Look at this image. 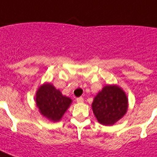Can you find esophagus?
I'll return each mask as SVG.
<instances>
[{
	"instance_id": "1",
	"label": "esophagus",
	"mask_w": 157,
	"mask_h": 157,
	"mask_svg": "<svg viewBox=\"0 0 157 157\" xmlns=\"http://www.w3.org/2000/svg\"><path fill=\"white\" fill-rule=\"evenodd\" d=\"M76 101H77V103H83L84 102V98L83 97H77L76 98Z\"/></svg>"
}]
</instances>
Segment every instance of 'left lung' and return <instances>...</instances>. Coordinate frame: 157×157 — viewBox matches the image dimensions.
<instances>
[{
	"mask_svg": "<svg viewBox=\"0 0 157 157\" xmlns=\"http://www.w3.org/2000/svg\"><path fill=\"white\" fill-rule=\"evenodd\" d=\"M92 108L100 123L113 125L126 113L128 99L120 87L107 85L96 96Z\"/></svg>",
	"mask_w": 157,
	"mask_h": 157,
	"instance_id": "8db88e82",
	"label": "left lung"
}]
</instances>
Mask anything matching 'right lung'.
Segmentation results:
<instances>
[{
  "label": "right lung",
  "instance_id": "right-lung-1",
  "mask_svg": "<svg viewBox=\"0 0 157 157\" xmlns=\"http://www.w3.org/2000/svg\"><path fill=\"white\" fill-rule=\"evenodd\" d=\"M36 101L42 115L56 122L60 121L66 112L72 100L63 96L51 84H44L36 92Z\"/></svg>",
  "mask_w": 157,
  "mask_h": 157
}]
</instances>
